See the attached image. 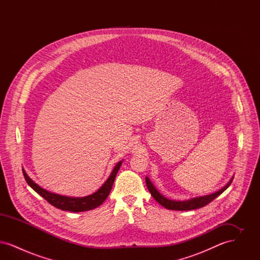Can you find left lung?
<instances>
[{"instance_id": "1", "label": "left lung", "mask_w": 260, "mask_h": 260, "mask_svg": "<svg viewBox=\"0 0 260 260\" xmlns=\"http://www.w3.org/2000/svg\"><path fill=\"white\" fill-rule=\"evenodd\" d=\"M233 178L228 182L227 185L224 186L222 189H220L219 191L210 194L208 196H204V197H199V198H193L188 201H173V200H169V199L165 198L162 195H161L157 189L153 186L152 182L150 181L148 177H145V181H146V185L148 188L149 192L151 193V195L153 196V198L155 199L160 205L162 207H165L168 210H197L200 208H203L205 206H207L208 204H210L211 201H213L214 199L217 198L220 194H222L223 192L230 186L232 182Z\"/></svg>"}]
</instances>
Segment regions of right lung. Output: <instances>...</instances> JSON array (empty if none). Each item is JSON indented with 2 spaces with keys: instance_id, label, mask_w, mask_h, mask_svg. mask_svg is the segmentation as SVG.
I'll return each instance as SVG.
<instances>
[{
  "instance_id": "add662e5",
  "label": "right lung",
  "mask_w": 260,
  "mask_h": 260,
  "mask_svg": "<svg viewBox=\"0 0 260 260\" xmlns=\"http://www.w3.org/2000/svg\"><path fill=\"white\" fill-rule=\"evenodd\" d=\"M121 165H122V161H119L116 165L110 176L105 181V183L100 187L99 190H98L95 193L87 196V197H83V198L66 197V196H61V195H57V194H53L51 192H49L36 184L27 175V173H25L24 170H22V171H23L25 180L28 183V185L30 186L33 190H35L40 196H42L45 200H47L51 206H53L59 210H67V211H72V212H80V211H85V210H93V209L99 207L106 200L111 191L115 177L117 175V173H118Z\"/></svg>"
}]
</instances>
